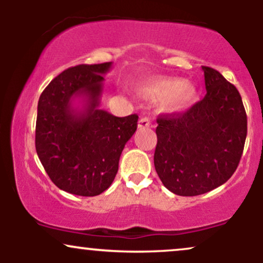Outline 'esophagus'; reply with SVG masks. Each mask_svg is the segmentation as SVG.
Segmentation results:
<instances>
[{"instance_id":"34e87169","label":"esophagus","mask_w":263,"mask_h":263,"mask_svg":"<svg viewBox=\"0 0 263 263\" xmlns=\"http://www.w3.org/2000/svg\"><path fill=\"white\" fill-rule=\"evenodd\" d=\"M152 127V122L148 117H141L140 121H138V128H147Z\"/></svg>"}]
</instances>
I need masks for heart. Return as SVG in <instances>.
I'll use <instances>...</instances> for the list:
<instances>
[{
    "mask_svg": "<svg viewBox=\"0 0 263 263\" xmlns=\"http://www.w3.org/2000/svg\"><path fill=\"white\" fill-rule=\"evenodd\" d=\"M140 95L149 100H163V108L179 111L186 107L194 99L195 87L180 78L159 77L144 81L138 90Z\"/></svg>",
    "mask_w": 263,
    "mask_h": 263,
    "instance_id": "1",
    "label": "heart"
}]
</instances>
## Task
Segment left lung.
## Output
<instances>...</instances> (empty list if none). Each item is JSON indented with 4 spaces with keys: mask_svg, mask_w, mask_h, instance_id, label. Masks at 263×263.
Here are the masks:
<instances>
[{
    "mask_svg": "<svg viewBox=\"0 0 263 263\" xmlns=\"http://www.w3.org/2000/svg\"><path fill=\"white\" fill-rule=\"evenodd\" d=\"M203 100L183 114L157 120L155 167L163 185L182 197L200 195L228 182L247 135L240 92L215 69L201 66Z\"/></svg>",
    "mask_w": 263,
    "mask_h": 263,
    "instance_id": "left-lung-1",
    "label": "left lung"
}]
</instances>
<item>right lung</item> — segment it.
<instances>
[{"label": "right lung", "instance_id": "right-lung-1", "mask_svg": "<svg viewBox=\"0 0 263 263\" xmlns=\"http://www.w3.org/2000/svg\"><path fill=\"white\" fill-rule=\"evenodd\" d=\"M112 62L77 65L50 81L38 101L35 149L52 182L81 197L114 182L137 115L116 117L100 108L104 75Z\"/></svg>", "mask_w": 263, "mask_h": 263}]
</instances>
